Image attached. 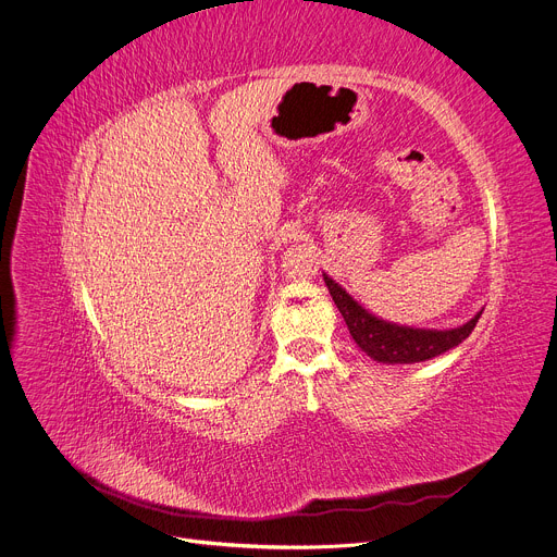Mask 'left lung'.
Returning <instances> with one entry per match:
<instances>
[{"mask_svg":"<svg viewBox=\"0 0 557 557\" xmlns=\"http://www.w3.org/2000/svg\"><path fill=\"white\" fill-rule=\"evenodd\" d=\"M324 282L352 339H356V344L367 352V356L384 364H413V362L437 358L448 348L462 344L471 335V331L475 329L482 315L478 313L465 326L450 329V331H422V329L397 326V324H388L384 320L373 318L329 275H324Z\"/></svg>","mask_w":557,"mask_h":557,"instance_id":"1","label":"left lung"}]
</instances>
